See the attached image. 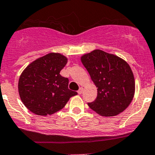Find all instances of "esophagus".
Listing matches in <instances>:
<instances>
[{
  "mask_svg": "<svg viewBox=\"0 0 155 155\" xmlns=\"http://www.w3.org/2000/svg\"><path fill=\"white\" fill-rule=\"evenodd\" d=\"M78 94H81L82 93V92H83V87H79V90H78Z\"/></svg>",
  "mask_w": 155,
  "mask_h": 155,
  "instance_id": "34e87169",
  "label": "esophagus"
}]
</instances>
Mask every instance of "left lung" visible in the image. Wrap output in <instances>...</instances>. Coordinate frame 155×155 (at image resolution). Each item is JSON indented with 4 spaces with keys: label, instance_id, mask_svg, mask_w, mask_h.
Returning a JSON list of instances; mask_svg holds the SVG:
<instances>
[{
    "label": "left lung",
    "instance_id": "8db88e82",
    "mask_svg": "<svg viewBox=\"0 0 155 155\" xmlns=\"http://www.w3.org/2000/svg\"><path fill=\"white\" fill-rule=\"evenodd\" d=\"M81 61L97 87V96L88 107L102 116H115L125 110L135 93L130 67L121 58L96 49L81 57Z\"/></svg>",
    "mask_w": 155,
    "mask_h": 155
}]
</instances>
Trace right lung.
<instances>
[{
	"mask_svg": "<svg viewBox=\"0 0 155 155\" xmlns=\"http://www.w3.org/2000/svg\"><path fill=\"white\" fill-rule=\"evenodd\" d=\"M68 58L59 53H48L24 70L18 80L20 98L33 113L46 116L64 107L77 92L68 88L69 79L60 72Z\"/></svg>",
	"mask_w": 155,
	"mask_h": 155,
	"instance_id": "add662e5",
	"label": "right lung"
}]
</instances>
